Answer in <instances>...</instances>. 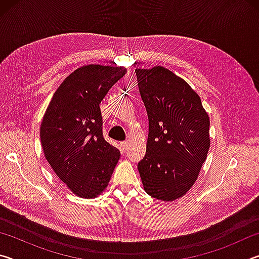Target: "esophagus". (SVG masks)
<instances>
[{"instance_id": "34e87169", "label": "esophagus", "mask_w": 259, "mask_h": 259, "mask_svg": "<svg viewBox=\"0 0 259 259\" xmlns=\"http://www.w3.org/2000/svg\"><path fill=\"white\" fill-rule=\"evenodd\" d=\"M128 145H129V142H128V140H124V142H122V143H121V148H122V151H123V152H126V151H128Z\"/></svg>"}]
</instances>
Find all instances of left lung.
<instances>
[{
    "mask_svg": "<svg viewBox=\"0 0 259 259\" xmlns=\"http://www.w3.org/2000/svg\"><path fill=\"white\" fill-rule=\"evenodd\" d=\"M135 72L148 116L146 154L138 171L148 195L174 201L193 186L207 159L209 116L198 94L169 69Z\"/></svg>",
    "mask_w": 259,
    "mask_h": 259,
    "instance_id": "1",
    "label": "left lung"
}]
</instances>
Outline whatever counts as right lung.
Here are the masks:
<instances>
[{"label": "right lung", "mask_w": 259, "mask_h": 259, "mask_svg": "<svg viewBox=\"0 0 259 259\" xmlns=\"http://www.w3.org/2000/svg\"><path fill=\"white\" fill-rule=\"evenodd\" d=\"M124 67L87 65L65 78L43 116L40 137L47 161L80 198H96L107 187L120 151L105 140L99 104Z\"/></svg>", "instance_id": "1"}]
</instances>
